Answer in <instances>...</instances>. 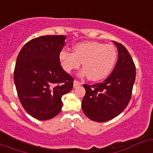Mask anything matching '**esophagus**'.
I'll return each instance as SVG.
<instances>
[{"instance_id":"esophagus-1","label":"esophagus","mask_w":153,"mask_h":153,"mask_svg":"<svg viewBox=\"0 0 153 153\" xmlns=\"http://www.w3.org/2000/svg\"><path fill=\"white\" fill-rule=\"evenodd\" d=\"M81 84H82V83H81V82H79V81L76 80V79H75V80L74 81V87H76V86H80Z\"/></svg>"}]
</instances>
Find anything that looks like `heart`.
I'll list each match as a JSON object with an SVG mask.
<instances>
[{
    "instance_id": "heart-1",
    "label": "heart",
    "mask_w": 153,
    "mask_h": 153,
    "mask_svg": "<svg viewBox=\"0 0 153 153\" xmlns=\"http://www.w3.org/2000/svg\"><path fill=\"white\" fill-rule=\"evenodd\" d=\"M74 49V52L65 49L60 52L59 60L62 67L70 73L79 69L83 62L84 73L92 81L106 78L117 62V50L112 45L97 41H84L76 44Z\"/></svg>"
}]
</instances>
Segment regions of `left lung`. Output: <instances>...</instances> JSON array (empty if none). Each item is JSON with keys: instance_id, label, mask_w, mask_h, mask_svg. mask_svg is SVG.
Instances as JSON below:
<instances>
[{"instance_id": "8db88e82", "label": "left lung", "mask_w": 153, "mask_h": 153, "mask_svg": "<svg viewBox=\"0 0 153 153\" xmlns=\"http://www.w3.org/2000/svg\"><path fill=\"white\" fill-rule=\"evenodd\" d=\"M118 48V60L111 74L102 83L83 84L86 94L82 109L96 122H106L122 113L132 97L136 79V66L123 44L113 41Z\"/></svg>"}]
</instances>
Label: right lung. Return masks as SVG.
<instances>
[{
	"label": "right lung",
	"instance_id": "obj_1",
	"mask_svg": "<svg viewBox=\"0 0 153 153\" xmlns=\"http://www.w3.org/2000/svg\"><path fill=\"white\" fill-rule=\"evenodd\" d=\"M65 39L63 35L32 39L17 56L13 80L19 100L36 120L56 117L63 106L62 97L74 86V77L63 70L59 60Z\"/></svg>",
	"mask_w": 153,
	"mask_h": 153
}]
</instances>
